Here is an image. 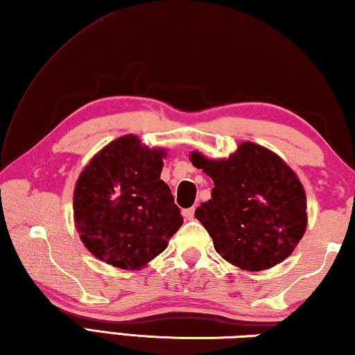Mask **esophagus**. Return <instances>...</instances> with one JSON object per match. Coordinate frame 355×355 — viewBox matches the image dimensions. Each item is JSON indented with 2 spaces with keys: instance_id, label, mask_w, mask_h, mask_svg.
<instances>
[{
  "instance_id": "esophagus-1",
  "label": "esophagus",
  "mask_w": 355,
  "mask_h": 355,
  "mask_svg": "<svg viewBox=\"0 0 355 355\" xmlns=\"http://www.w3.org/2000/svg\"><path fill=\"white\" fill-rule=\"evenodd\" d=\"M182 215L187 220H191L193 218H195V207H191V209H185L182 210Z\"/></svg>"
}]
</instances>
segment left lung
<instances>
[{
	"label": "left lung",
	"mask_w": 355,
	"mask_h": 355,
	"mask_svg": "<svg viewBox=\"0 0 355 355\" xmlns=\"http://www.w3.org/2000/svg\"><path fill=\"white\" fill-rule=\"evenodd\" d=\"M190 160L215 184L211 199L195 216L220 257L243 270L259 272L291 255L306 232V193L282 157L243 142L229 159L210 160L193 151Z\"/></svg>",
	"instance_id": "8db88e82"
}]
</instances>
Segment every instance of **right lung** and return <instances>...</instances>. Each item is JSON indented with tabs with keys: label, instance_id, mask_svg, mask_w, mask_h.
I'll list each match as a JSON object with an SVG mask.
<instances>
[{
	"label": "right lung",
	"instance_id": "obj_1",
	"mask_svg": "<svg viewBox=\"0 0 355 355\" xmlns=\"http://www.w3.org/2000/svg\"><path fill=\"white\" fill-rule=\"evenodd\" d=\"M166 151L126 135L100 150L80 173L73 220L92 255L137 270L162 253L184 218L160 179Z\"/></svg>",
	"mask_w": 355,
	"mask_h": 355
}]
</instances>
